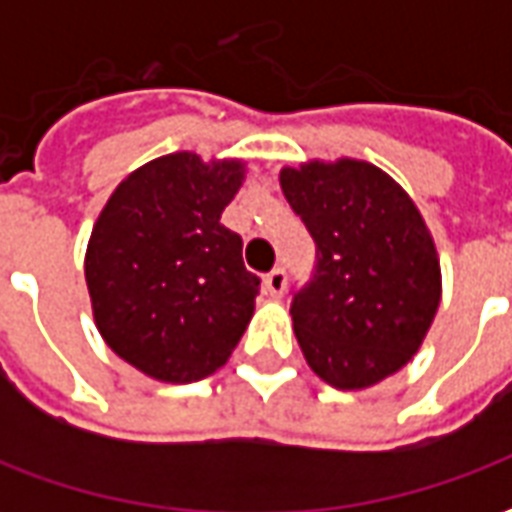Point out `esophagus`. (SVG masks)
<instances>
[{
  "label": "esophagus",
  "instance_id": "obj_1",
  "mask_svg": "<svg viewBox=\"0 0 512 512\" xmlns=\"http://www.w3.org/2000/svg\"><path fill=\"white\" fill-rule=\"evenodd\" d=\"M266 288L271 296H282V293H285V288H288V274H285V268H274V271H268Z\"/></svg>",
  "mask_w": 512,
  "mask_h": 512
}]
</instances>
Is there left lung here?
<instances>
[{
  "label": "left lung",
  "instance_id": "8db88e82",
  "mask_svg": "<svg viewBox=\"0 0 512 512\" xmlns=\"http://www.w3.org/2000/svg\"><path fill=\"white\" fill-rule=\"evenodd\" d=\"M279 186L315 241L312 277L290 296L307 365L337 389H365L406 365L441 299L436 246L417 205L367 161H310Z\"/></svg>",
  "mask_w": 512,
  "mask_h": 512
}]
</instances>
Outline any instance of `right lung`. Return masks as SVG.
<instances>
[{
	"label": "right lung",
	"mask_w": 512,
	"mask_h": 512,
	"mask_svg": "<svg viewBox=\"0 0 512 512\" xmlns=\"http://www.w3.org/2000/svg\"><path fill=\"white\" fill-rule=\"evenodd\" d=\"M241 180V161L161 156L131 172L95 222L84 257L95 323L145 376H211L252 321L260 277L222 224Z\"/></svg>",
	"instance_id": "obj_1"
}]
</instances>
